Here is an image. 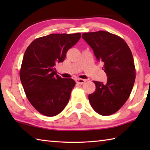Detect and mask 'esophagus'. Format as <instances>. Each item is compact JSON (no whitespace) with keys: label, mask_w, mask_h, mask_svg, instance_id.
<instances>
[{"label":"esophagus","mask_w":150,"mask_h":150,"mask_svg":"<svg viewBox=\"0 0 150 150\" xmlns=\"http://www.w3.org/2000/svg\"><path fill=\"white\" fill-rule=\"evenodd\" d=\"M75 81H76V83H79V84H80V85H83V83H84L85 82L86 80H85V79H83L77 78V79H76Z\"/></svg>","instance_id":"obj_1"}]
</instances>
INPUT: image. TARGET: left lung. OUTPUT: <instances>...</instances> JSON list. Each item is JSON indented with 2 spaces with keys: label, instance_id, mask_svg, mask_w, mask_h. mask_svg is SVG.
Masks as SVG:
<instances>
[{
  "label": "left lung",
  "instance_id": "8db88e82",
  "mask_svg": "<svg viewBox=\"0 0 150 150\" xmlns=\"http://www.w3.org/2000/svg\"><path fill=\"white\" fill-rule=\"evenodd\" d=\"M82 38L92 48L98 62L107 75L105 84L94 81L95 91L88 95L92 108L103 116L120 109L132 90L136 69L130 47L117 35L105 31L83 33Z\"/></svg>",
  "mask_w": 150,
  "mask_h": 150
}]
</instances>
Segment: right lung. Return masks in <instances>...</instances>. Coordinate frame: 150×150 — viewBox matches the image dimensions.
I'll use <instances>...</instances> for the list:
<instances>
[{
    "label": "right lung",
    "instance_id": "1",
    "mask_svg": "<svg viewBox=\"0 0 150 150\" xmlns=\"http://www.w3.org/2000/svg\"><path fill=\"white\" fill-rule=\"evenodd\" d=\"M81 36V33H75L40 37L34 40L24 53L20 81L29 102L43 115H57L69 100L75 81L57 75L55 65L63 62L68 50Z\"/></svg>",
    "mask_w": 150,
    "mask_h": 150
}]
</instances>
